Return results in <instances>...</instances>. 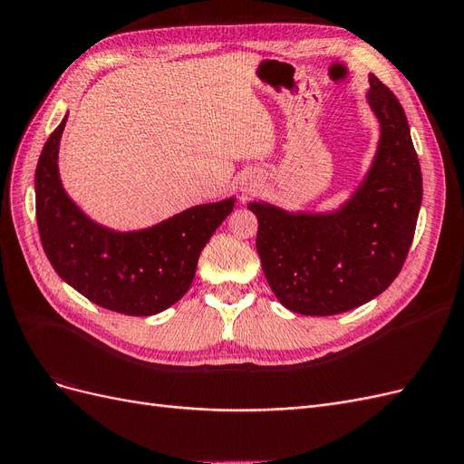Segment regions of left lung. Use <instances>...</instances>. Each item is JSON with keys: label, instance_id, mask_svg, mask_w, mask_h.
<instances>
[{"label": "left lung", "instance_id": "8db88e82", "mask_svg": "<svg viewBox=\"0 0 464 464\" xmlns=\"http://www.w3.org/2000/svg\"><path fill=\"white\" fill-rule=\"evenodd\" d=\"M368 101L382 123L372 170L341 210L292 215L249 203L257 254L275 296L294 314L334 315L379 296L409 256L422 203V172L397 96L370 75Z\"/></svg>", "mask_w": 464, "mask_h": 464}]
</instances>
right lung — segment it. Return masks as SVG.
Segmentation results:
<instances>
[{
    "label": "right lung",
    "instance_id": "1",
    "mask_svg": "<svg viewBox=\"0 0 464 464\" xmlns=\"http://www.w3.org/2000/svg\"><path fill=\"white\" fill-rule=\"evenodd\" d=\"M67 116L40 152L34 189L42 247L53 271L82 296L125 315H154L189 290L203 247L234 199L191 207L157 227L114 232L98 227L67 198L58 147Z\"/></svg>",
    "mask_w": 464,
    "mask_h": 464
}]
</instances>
